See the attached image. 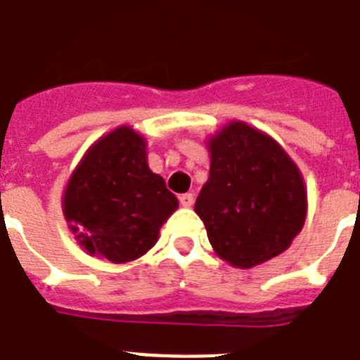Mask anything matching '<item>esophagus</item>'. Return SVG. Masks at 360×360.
Masks as SVG:
<instances>
[{"label": "esophagus", "mask_w": 360, "mask_h": 360, "mask_svg": "<svg viewBox=\"0 0 360 360\" xmlns=\"http://www.w3.org/2000/svg\"><path fill=\"white\" fill-rule=\"evenodd\" d=\"M178 200H180V205L182 207H191L194 203V194L193 193L180 194V196H178Z\"/></svg>", "instance_id": "34e87169"}]
</instances>
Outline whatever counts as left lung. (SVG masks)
<instances>
[{
    "label": "left lung",
    "mask_w": 360,
    "mask_h": 360,
    "mask_svg": "<svg viewBox=\"0 0 360 360\" xmlns=\"http://www.w3.org/2000/svg\"><path fill=\"white\" fill-rule=\"evenodd\" d=\"M209 180L194 210L214 252L240 269L291 246L307 216L298 166L268 134L232 121L210 137Z\"/></svg>",
    "instance_id": "1"
}]
</instances>
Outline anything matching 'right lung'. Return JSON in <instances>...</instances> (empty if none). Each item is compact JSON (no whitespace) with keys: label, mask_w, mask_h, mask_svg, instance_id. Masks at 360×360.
Returning <instances> with one entry per match:
<instances>
[{"label":"right lung","mask_w":360,"mask_h":360,"mask_svg":"<svg viewBox=\"0 0 360 360\" xmlns=\"http://www.w3.org/2000/svg\"><path fill=\"white\" fill-rule=\"evenodd\" d=\"M178 200L148 167L146 139L120 127L92 144L69 178L62 210L85 252L114 264L155 246Z\"/></svg>","instance_id":"add662e5"}]
</instances>
